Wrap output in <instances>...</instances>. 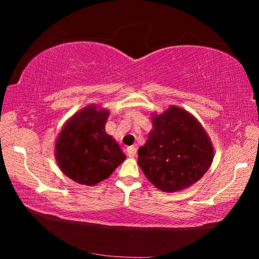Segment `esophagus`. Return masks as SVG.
<instances>
[{
    "mask_svg": "<svg viewBox=\"0 0 259 259\" xmlns=\"http://www.w3.org/2000/svg\"><path fill=\"white\" fill-rule=\"evenodd\" d=\"M126 154H128L129 157H135L136 154H137V148L135 146H130L126 148Z\"/></svg>",
    "mask_w": 259,
    "mask_h": 259,
    "instance_id": "obj_1",
    "label": "esophagus"
}]
</instances>
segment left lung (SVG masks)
<instances>
[{
  "instance_id": "8db88e82",
  "label": "left lung",
  "mask_w": 259,
  "mask_h": 259,
  "mask_svg": "<svg viewBox=\"0 0 259 259\" xmlns=\"http://www.w3.org/2000/svg\"><path fill=\"white\" fill-rule=\"evenodd\" d=\"M153 128L138 150V164L148 181L163 192H179L208 171L213 146L208 134L190 112L171 105L153 113Z\"/></svg>"
}]
</instances>
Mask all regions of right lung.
Listing matches in <instances>:
<instances>
[{
	"mask_svg": "<svg viewBox=\"0 0 259 259\" xmlns=\"http://www.w3.org/2000/svg\"><path fill=\"white\" fill-rule=\"evenodd\" d=\"M108 115V109L89 105L74 114L60 130L55 144L56 161L74 182L94 186L125 160L119 144L105 131Z\"/></svg>",
	"mask_w": 259,
	"mask_h": 259,
	"instance_id": "obj_1",
	"label": "right lung"
}]
</instances>
